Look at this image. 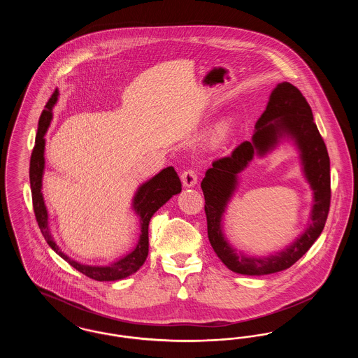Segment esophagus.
<instances>
[{"label": "esophagus", "mask_w": 358, "mask_h": 358, "mask_svg": "<svg viewBox=\"0 0 358 358\" xmlns=\"http://www.w3.org/2000/svg\"><path fill=\"white\" fill-rule=\"evenodd\" d=\"M181 180H182L184 187H194V185L197 184V181H199V173H197V171H194V169L190 168V169L182 171Z\"/></svg>", "instance_id": "34e87169"}]
</instances>
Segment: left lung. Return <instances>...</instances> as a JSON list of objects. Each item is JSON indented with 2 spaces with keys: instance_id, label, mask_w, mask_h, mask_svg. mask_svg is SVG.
Segmentation results:
<instances>
[{
  "instance_id": "1",
  "label": "left lung",
  "mask_w": 358,
  "mask_h": 358,
  "mask_svg": "<svg viewBox=\"0 0 358 358\" xmlns=\"http://www.w3.org/2000/svg\"><path fill=\"white\" fill-rule=\"evenodd\" d=\"M285 134L297 142L306 172L315 190L312 224L306 234L289 249L276 256L247 258L236 255L222 236L221 216L234 187L236 176L252 159L264 153ZM204 193L208 238L222 263L234 273L243 275H268L291 267L306 254L324 231L330 209V159L324 138L320 134L311 107L295 85L283 82L275 88L266 111L256 122L252 141H244L227 157L213 161L201 182Z\"/></svg>"
}]
</instances>
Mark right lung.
Returning a JSON list of instances; mask_svg holds the SVG:
<instances>
[{"label": "right lung", "instance_id": "add662e5", "mask_svg": "<svg viewBox=\"0 0 358 358\" xmlns=\"http://www.w3.org/2000/svg\"><path fill=\"white\" fill-rule=\"evenodd\" d=\"M57 90L52 94L50 101L45 104V108L41 113V117L38 120V129L34 142V152L31 155V165H29V180H31V190H32V203H34V216L38 224V228L43 234L47 243L50 244L53 251H56L57 255L62 256L67 263H69L73 268H76L79 273L85 276L99 280V282H108V280H120L126 276H130L131 273H136L139 267L145 263L148 254H149V222L154 213L165 204L171 196L181 192V180L178 174L174 171L173 166L158 173L150 181L145 182L142 187L138 189L136 197H134V209L138 216L141 217V236L136 244V250L124 257H122L117 263H113L106 267H92L80 264L71 257L64 255L57 244L53 241L50 229H48V213L47 208L44 205V199L41 194V178L44 171V146L45 139L44 136L47 133V129L51 123L52 107L57 101Z\"/></svg>", "mask_w": 358, "mask_h": 358}]
</instances>
